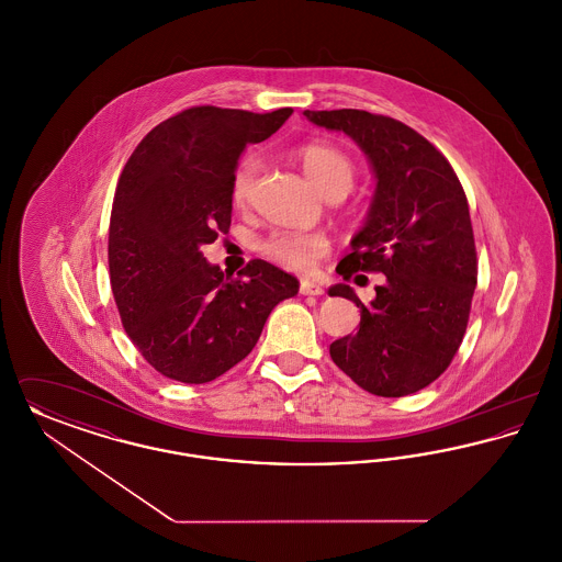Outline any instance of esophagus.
Listing matches in <instances>:
<instances>
[{
    "mask_svg": "<svg viewBox=\"0 0 562 562\" xmlns=\"http://www.w3.org/2000/svg\"><path fill=\"white\" fill-rule=\"evenodd\" d=\"M299 293L307 294V296H318V294L324 293V291H322L321 284H316V282H312V280H301V282H299Z\"/></svg>",
    "mask_w": 562,
    "mask_h": 562,
    "instance_id": "34e87169",
    "label": "esophagus"
}]
</instances>
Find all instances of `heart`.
Here are the masks:
<instances>
[{
  "label": "heart",
  "instance_id": "heart-1",
  "mask_svg": "<svg viewBox=\"0 0 562 562\" xmlns=\"http://www.w3.org/2000/svg\"><path fill=\"white\" fill-rule=\"evenodd\" d=\"M294 160L299 161L305 177L312 186L324 195L330 193H348L356 179V164L348 154L328 143L312 140L301 145L294 151ZM259 160L248 156L236 166L232 175V202L234 206L244 209L252 195L255 179L259 175ZM328 250V240L321 234L310 232H273L268 238L259 241V252L280 268L291 271H312Z\"/></svg>",
  "mask_w": 562,
  "mask_h": 562
}]
</instances>
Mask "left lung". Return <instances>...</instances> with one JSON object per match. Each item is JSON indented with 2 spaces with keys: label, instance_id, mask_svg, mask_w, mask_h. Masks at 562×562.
<instances>
[{
  "label": "left lung",
  "instance_id": "left-lung-1",
  "mask_svg": "<svg viewBox=\"0 0 562 562\" xmlns=\"http://www.w3.org/2000/svg\"><path fill=\"white\" fill-rule=\"evenodd\" d=\"M305 117L349 134L376 177L371 213L337 271L385 273V284L371 305L348 284L330 289L360 307L358 333L333 341L330 358L369 394H415L449 369L470 321L479 259L465 191L428 138L394 117L362 109Z\"/></svg>",
  "mask_w": 562,
  "mask_h": 562
}]
</instances>
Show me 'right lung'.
<instances>
[{"label":"right lung","mask_w":562,"mask_h":562,"mask_svg":"<svg viewBox=\"0 0 562 562\" xmlns=\"http://www.w3.org/2000/svg\"><path fill=\"white\" fill-rule=\"evenodd\" d=\"M293 109L198 105L164 120L126 161L109 221V280L134 348L181 383H209L257 346L271 310L299 291L291 273L252 259L225 276L200 246L232 225V175L248 143Z\"/></svg>","instance_id":"obj_1"}]
</instances>
